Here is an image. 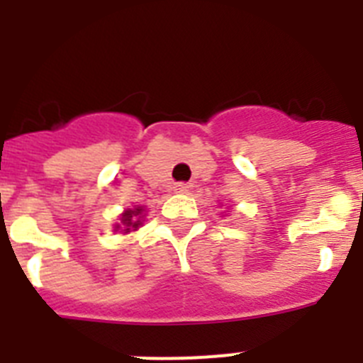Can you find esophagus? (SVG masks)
Segmentation results:
<instances>
[{
  "instance_id": "esophagus-1",
  "label": "esophagus",
  "mask_w": 363,
  "mask_h": 363,
  "mask_svg": "<svg viewBox=\"0 0 363 363\" xmlns=\"http://www.w3.org/2000/svg\"><path fill=\"white\" fill-rule=\"evenodd\" d=\"M189 189H191V185L189 184H176L174 185V191L178 192V194H185V192H189Z\"/></svg>"
}]
</instances>
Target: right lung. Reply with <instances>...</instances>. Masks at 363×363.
Returning <instances> with one entry per match:
<instances>
[{"mask_svg": "<svg viewBox=\"0 0 363 363\" xmlns=\"http://www.w3.org/2000/svg\"><path fill=\"white\" fill-rule=\"evenodd\" d=\"M143 213H145V209H143V207H134V209H127L123 214H121V225L118 223L116 229H123L125 234L130 233V230H136L138 227L142 225Z\"/></svg>", "mask_w": 363, "mask_h": 363, "instance_id": "add662e5", "label": "right lung"}]
</instances>
